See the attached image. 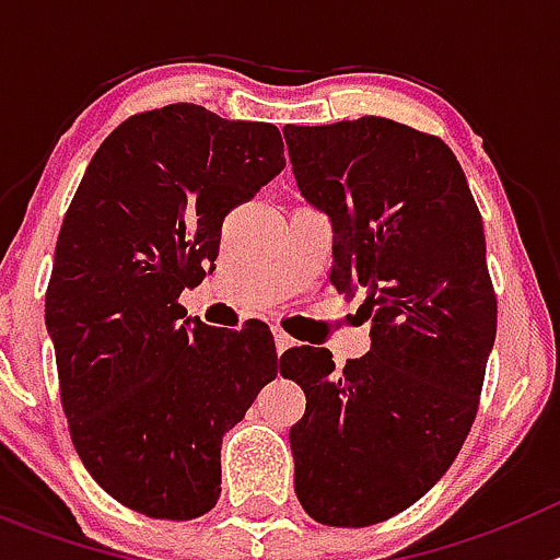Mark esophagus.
Masks as SVG:
<instances>
[{
  "mask_svg": "<svg viewBox=\"0 0 560 560\" xmlns=\"http://www.w3.org/2000/svg\"><path fill=\"white\" fill-rule=\"evenodd\" d=\"M291 345H294V339H291V336L285 334V330L275 328V348H277V353H283V350H289Z\"/></svg>",
  "mask_w": 560,
  "mask_h": 560,
  "instance_id": "34e87169",
  "label": "esophagus"
}]
</instances>
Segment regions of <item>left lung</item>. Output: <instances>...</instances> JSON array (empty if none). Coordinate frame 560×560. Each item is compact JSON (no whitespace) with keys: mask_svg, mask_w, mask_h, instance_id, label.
I'll return each instance as SVG.
<instances>
[{"mask_svg":"<svg viewBox=\"0 0 560 560\" xmlns=\"http://www.w3.org/2000/svg\"><path fill=\"white\" fill-rule=\"evenodd\" d=\"M283 133L296 187L334 226L330 283L373 319L370 350L341 373L325 348L280 359L305 393L294 491L316 522L370 527L448 471L477 418L497 339L482 215L432 133L387 117Z\"/></svg>","mask_w":560,"mask_h":560,"instance_id":"8db88e82","label":"left lung"}]
</instances>
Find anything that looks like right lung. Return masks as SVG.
I'll return each instance as SVG.
<instances>
[{
	"label": "right lung",
	"instance_id": "1",
	"mask_svg": "<svg viewBox=\"0 0 560 560\" xmlns=\"http://www.w3.org/2000/svg\"><path fill=\"white\" fill-rule=\"evenodd\" d=\"M283 167L271 122L171 103L108 133L63 215L44 300L61 407L86 471L131 511H212L221 438L277 375L269 325L210 328L179 294L215 269L226 212Z\"/></svg>",
	"mask_w": 560,
	"mask_h": 560
}]
</instances>
